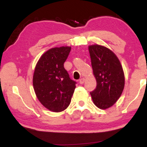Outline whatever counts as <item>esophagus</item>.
<instances>
[{"instance_id":"1","label":"esophagus","mask_w":147,"mask_h":147,"mask_svg":"<svg viewBox=\"0 0 147 147\" xmlns=\"http://www.w3.org/2000/svg\"><path fill=\"white\" fill-rule=\"evenodd\" d=\"M84 82H85V79L84 78H82L79 79V83H80L81 84H83Z\"/></svg>"}]
</instances>
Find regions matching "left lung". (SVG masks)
<instances>
[{"mask_svg":"<svg viewBox=\"0 0 147 147\" xmlns=\"http://www.w3.org/2000/svg\"><path fill=\"white\" fill-rule=\"evenodd\" d=\"M96 88L90 92L95 105L100 109L112 106L124 88V74L120 61L110 49L99 45L88 46Z\"/></svg>","mask_w":147,"mask_h":147,"instance_id":"8db88e82","label":"left lung"}]
</instances>
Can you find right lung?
<instances>
[{"mask_svg": "<svg viewBox=\"0 0 147 147\" xmlns=\"http://www.w3.org/2000/svg\"><path fill=\"white\" fill-rule=\"evenodd\" d=\"M71 48H53L43 54L37 62L33 75V86L37 98L52 112L66 109L71 102L76 82L69 77L63 63Z\"/></svg>", "mask_w": 147, "mask_h": 147, "instance_id": "right-lung-1", "label": "right lung"}]
</instances>
